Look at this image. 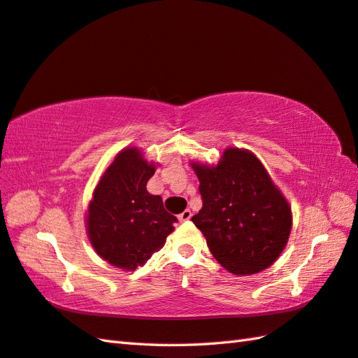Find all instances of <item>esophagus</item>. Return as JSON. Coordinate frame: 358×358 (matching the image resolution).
<instances>
[{"label": "esophagus", "mask_w": 358, "mask_h": 358, "mask_svg": "<svg viewBox=\"0 0 358 358\" xmlns=\"http://www.w3.org/2000/svg\"><path fill=\"white\" fill-rule=\"evenodd\" d=\"M190 217H192V212H190L189 209H186L185 212L178 215V220H180L181 222H185V221H189V220H190Z\"/></svg>", "instance_id": "1"}]
</instances>
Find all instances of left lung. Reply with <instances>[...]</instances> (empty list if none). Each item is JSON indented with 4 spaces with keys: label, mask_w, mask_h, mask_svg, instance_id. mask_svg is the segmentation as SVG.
Masks as SVG:
<instances>
[{
    "label": "left lung",
    "mask_w": 358,
    "mask_h": 358,
    "mask_svg": "<svg viewBox=\"0 0 358 358\" xmlns=\"http://www.w3.org/2000/svg\"><path fill=\"white\" fill-rule=\"evenodd\" d=\"M190 164L203 198L192 221L215 259L238 276L268 268L288 243L293 215L259 159L227 148L217 166Z\"/></svg>",
    "instance_id": "obj_1"
}]
</instances>
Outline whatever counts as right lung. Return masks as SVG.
<instances>
[{"label":"right lung","mask_w":358,"mask_h":358,"mask_svg":"<svg viewBox=\"0 0 358 358\" xmlns=\"http://www.w3.org/2000/svg\"><path fill=\"white\" fill-rule=\"evenodd\" d=\"M155 164L137 148L115 155L94 189L87 212V234L96 253L117 268L134 271L164 245L177 218L146 182Z\"/></svg>","instance_id":"add662e5"}]
</instances>
